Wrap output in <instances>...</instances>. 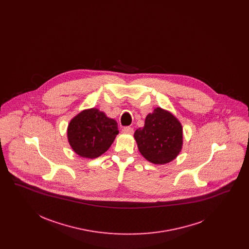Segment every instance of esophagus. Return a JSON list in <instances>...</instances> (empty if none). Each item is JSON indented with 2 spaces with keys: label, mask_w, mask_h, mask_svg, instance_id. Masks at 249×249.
<instances>
[{
  "label": "esophagus",
  "mask_w": 249,
  "mask_h": 249,
  "mask_svg": "<svg viewBox=\"0 0 249 249\" xmlns=\"http://www.w3.org/2000/svg\"><path fill=\"white\" fill-rule=\"evenodd\" d=\"M122 132L125 133V134H132L133 132V129L131 127H124L122 129Z\"/></svg>",
  "instance_id": "esophagus-1"
}]
</instances>
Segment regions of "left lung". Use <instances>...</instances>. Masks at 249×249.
<instances>
[{
    "mask_svg": "<svg viewBox=\"0 0 249 249\" xmlns=\"http://www.w3.org/2000/svg\"><path fill=\"white\" fill-rule=\"evenodd\" d=\"M134 139L144 159L155 164H165L182 149L183 128L172 113L157 107L146 116L144 126L135 130Z\"/></svg>",
    "mask_w": 249,
    "mask_h": 249,
    "instance_id": "obj_1",
    "label": "left lung"
}]
</instances>
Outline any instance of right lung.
Masks as SVG:
<instances>
[{
  "label": "right lung",
  "instance_id": "right-lung-1",
  "mask_svg": "<svg viewBox=\"0 0 249 249\" xmlns=\"http://www.w3.org/2000/svg\"><path fill=\"white\" fill-rule=\"evenodd\" d=\"M119 134L115 119L97 108L83 110L71 119L67 129L68 142L77 155L95 159L104 154Z\"/></svg>",
  "mask_w": 249,
  "mask_h": 249
}]
</instances>
